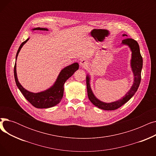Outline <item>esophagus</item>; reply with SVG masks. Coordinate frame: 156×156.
Instances as JSON below:
<instances>
[{
  "mask_svg": "<svg viewBox=\"0 0 156 156\" xmlns=\"http://www.w3.org/2000/svg\"><path fill=\"white\" fill-rule=\"evenodd\" d=\"M88 61H87V60H85V59H81V61H80V65L81 66V67L82 68H86V67H87V66H88Z\"/></svg>",
  "mask_w": 156,
  "mask_h": 156,
  "instance_id": "1",
  "label": "esophagus"
}]
</instances>
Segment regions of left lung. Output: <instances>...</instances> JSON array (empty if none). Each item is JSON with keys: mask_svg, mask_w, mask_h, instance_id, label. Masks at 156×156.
Returning a JSON list of instances; mask_svg holds the SVG:
<instances>
[{"mask_svg": "<svg viewBox=\"0 0 156 156\" xmlns=\"http://www.w3.org/2000/svg\"><path fill=\"white\" fill-rule=\"evenodd\" d=\"M125 35H123V36ZM122 44L123 45H128L130 47L131 51L132 52V60H131V66H132V71L134 74L133 84L132 88H130L129 92L122 99L111 103L103 102L99 99H97L94 95L90 88V78L88 76H87L86 81L88 99L96 107L103 110L112 111L121 107L122 105L127 102L134 95L135 92L137 91L138 88L140 83L141 71L143 66V59L140 54L139 45L136 41L133 38H126L125 40H122Z\"/></svg>", "mask_w": 156, "mask_h": 156, "instance_id": "1", "label": "left lung"}]
</instances>
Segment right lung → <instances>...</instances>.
I'll return each instance as SVG.
<instances>
[{
	"mask_svg": "<svg viewBox=\"0 0 156 156\" xmlns=\"http://www.w3.org/2000/svg\"><path fill=\"white\" fill-rule=\"evenodd\" d=\"M33 30L47 31L48 30L47 28H36L33 29ZM28 40L29 38L26 40L20 46L17 54H16V59H17V57L21 50V48ZM78 68L79 65L77 62L73 63L71 65H69L68 66L64 68L59 73L56 81L52 87L47 90L38 93H32L27 90L24 89L19 83L17 78V74H16V62L14 68V75L16 85H17V87H18L20 90L24 95V97L26 98V99L32 105H34V107L40 109L49 108L53 107V106H55V105L59 104L61 102L63 97L64 83L69 78H70L73 75L74 73H75L77 69H78Z\"/></svg>",
	"mask_w": 156,
	"mask_h": 156,
	"instance_id": "right-lung-1",
	"label": "right lung"
}]
</instances>
